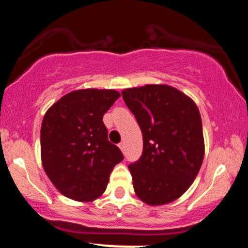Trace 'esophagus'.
<instances>
[{
  "label": "esophagus",
  "mask_w": 248,
  "mask_h": 248,
  "mask_svg": "<svg viewBox=\"0 0 248 248\" xmlns=\"http://www.w3.org/2000/svg\"><path fill=\"white\" fill-rule=\"evenodd\" d=\"M119 148L122 150V153H124V150H126V144H124V142H120V143H119Z\"/></svg>",
  "instance_id": "34e87169"
}]
</instances>
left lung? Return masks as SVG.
<instances>
[{
  "instance_id": "obj_1",
  "label": "left lung",
  "mask_w": 248,
  "mask_h": 248,
  "mask_svg": "<svg viewBox=\"0 0 248 248\" xmlns=\"http://www.w3.org/2000/svg\"><path fill=\"white\" fill-rule=\"evenodd\" d=\"M143 136V152L128 168L138 197L163 205L189 189L204 158L198 107L168 85H146L122 91Z\"/></svg>"
}]
</instances>
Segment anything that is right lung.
I'll return each instance as SVG.
<instances>
[{
    "instance_id": "obj_1",
    "label": "right lung",
    "mask_w": 248,
    "mask_h": 248,
    "mask_svg": "<svg viewBox=\"0 0 248 248\" xmlns=\"http://www.w3.org/2000/svg\"><path fill=\"white\" fill-rule=\"evenodd\" d=\"M120 98L114 90L67 93L45 113L41 128L42 163L59 192L91 202L106 190L113 168L124 160L108 141L102 116Z\"/></svg>"
}]
</instances>
